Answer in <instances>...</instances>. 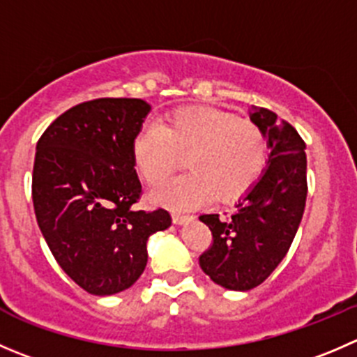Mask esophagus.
Listing matches in <instances>:
<instances>
[{"label":"esophagus","mask_w":357,"mask_h":357,"mask_svg":"<svg viewBox=\"0 0 357 357\" xmlns=\"http://www.w3.org/2000/svg\"><path fill=\"white\" fill-rule=\"evenodd\" d=\"M193 216H190V214H181V213H172V221H174L176 225H185L186 221L192 220Z\"/></svg>","instance_id":"obj_1"}]
</instances>
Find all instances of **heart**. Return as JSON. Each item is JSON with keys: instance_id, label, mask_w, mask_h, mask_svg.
Wrapping results in <instances>:
<instances>
[{"instance_id": "obj_1", "label": "heart", "mask_w": 357, "mask_h": 357, "mask_svg": "<svg viewBox=\"0 0 357 357\" xmlns=\"http://www.w3.org/2000/svg\"><path fill=\"white\" fill-rule=\"evenodd\" d=\"M179 157L188 172L155 186L153 202L178 209L202 206L213 197L230 202L258 181L266 143L255 123L200 106L174 109L158 126H144L132 141L134 167L148 183L165 178Z\"/></svg>"}]
</instances>
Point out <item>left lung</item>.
Returning <instances> with one entry per match:
<instances>
[{"label": "left lung", "mask_w": 357, "mask_h": 357, "mask_svg": "<svg viewBox=\"0 0 357 357\" xmlns=\"http://www.w3.org/2000/svg\"><path fill=\"white\" fill-rule=\"evenodd\" d=\"M251 122L266 139L268 165L235 204L228 218L202 214L213 242L200 268L216 284L248 291L261 284L288 252L307 200L305 143L295 127L266 108H252Z\"/></svg>", "instance_id": "obj_1"}]
</instances>
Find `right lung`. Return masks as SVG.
<instances>
[{
    "label": "right lung",
    "mask_w": 357,
    "mask_h": 357,
    "mask_svg": "<svg viewBox=\"0 0 357 357\" xmlns=\"http://www.w3.org/2000/svg\"><path fill=\"white\" fill-rule=\"evenodd\" d=\"M150 109L143 99L82 102L55 119L36 144L38 227L62 271L91 295L130 288L146 266L148 237L171 227L165 209L134 206L141 183L132 141Z\"/></svg>",
    "instance_id": "obj_1"
}]
</instances>
